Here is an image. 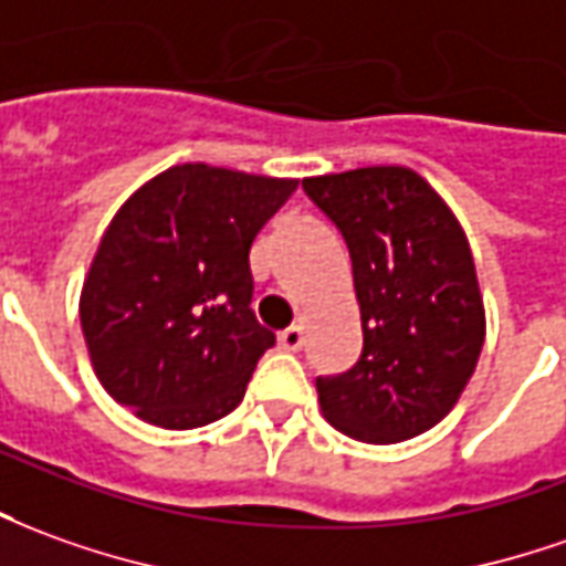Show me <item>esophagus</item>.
Wrapping results in <instances>:
<instances>
[{
	"mask_svg": "<svg viewBox=\"0 0 566 566\" xmlns=\"http://www.w3.org/2000/svg\"><path fill=\"white\" fill-rule=\"evenodd\" d=\"M280 345H283V350H302V345H305V333H302V326H290V329H283V333H280Z\"/></svg>",
	"mask_w": 566,
	"mask_h": 566,
	"instance_id": "esophagus-1",
	"label": "esophagus"
}]
</instances>
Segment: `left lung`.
Listing matches in <instances>:
<instances>
[{"label": "left lung", "mask_w": 566, "mask_h": 566, "mask_svg": "<svg viewBox=\"0 0 566 566\" xmlns=\"http://www.w3.org/2000/svg\"><path fill=\"white\" fill-rule=\"evenodd\" d=\"M307 200L348 243L364 350L317 376L326 422L366 443H397L438 424L484 348V302L469 240L412 169L369 166L305 178Z\"/></svg>", "instance_id": "obj_1"}]
</instances>
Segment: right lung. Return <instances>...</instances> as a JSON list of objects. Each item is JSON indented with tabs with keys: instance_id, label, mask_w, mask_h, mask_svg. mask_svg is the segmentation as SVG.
I'll return each instance as SVG.
<instances>
[{
	"instance_id": "1",
	"label": "right lung",
	"mask_w": 566,
	"mask_h": 566,
	"mask_svg": "<svg viewBox=\"0 0 566 566\" xmlns=\"http://www.w3.org/2000/svg\"><path fill=\"white\" fill-rule=\"evenodd\" d=\"M295 187L185 163L128 197L80 302L97 379L116 403L171 431L237 409L276 342L252 311L249 249Z\"/></svg>"
}]
</instances>
